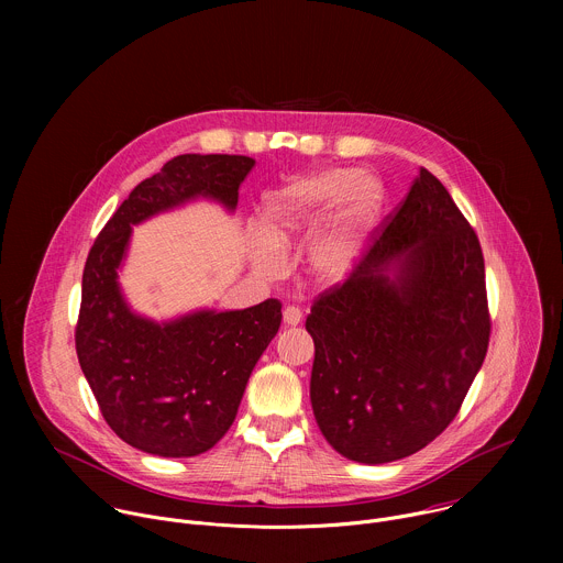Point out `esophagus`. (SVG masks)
<instances>
[{
    "label": "esophagus",
    "mask_w": 563,
    "mask_h": 563,
    "mask_svg": "<svg viewBox=\"0 0 563 563\" xmlns=\"http://www.w3.org/2000/svg\"><path fill=\"white\" fill-rule=\"evenodd\" d=\"M283 320H285V325L296 328V325L302 323V311L298 307H294V305H287L285 311H283Z\"/></svg>",
    "instance_id": "1"
}]
</instances>
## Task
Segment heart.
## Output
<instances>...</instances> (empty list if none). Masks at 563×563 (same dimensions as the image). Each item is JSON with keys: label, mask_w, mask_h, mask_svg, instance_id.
<instances>
[{"label": "heart", "mask_w": 563, "mask_h": 563, "mask_svg": "<svg viewBox=\"0 0 563 563\" xmlns=\"http://www.w3.org/2000/svg\"><path fill=\"white\" fill-rule=\"evenodd\" d=\"M380 185L374 178H354L350 169L300 176L267 196L261 209V231L269 245H287L336 201L328 227L313 238L305 261L316 283L330 285L350 272L361 238L380 209ZM254 258L263 272L278 269L267 245H261Z\"/></svg>", "instance_id": "b5f03b06"}]
</instances>
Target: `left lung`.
I'll use <instances>...</instances> for the list:
<instances>
[{
    "mask_svg": "<svg viewBox=\"0 0 563 563\" xmlns=\"http://www.w3.org/2000/svg\"><path fill=\"white\" fill-rule=\"evenodd\" d=\"M305 328L313 417L345 459H404L452 423L484 365L490 311L478 238L428 169Z\"/></svg>",
    "mask_w": 563,
    "mask_h": 563,
    "instance_id": "left-lung-1",
    "label": "left lung"
}]
</instances>
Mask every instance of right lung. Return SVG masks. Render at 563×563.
Instances as JSON below:
<instances>
[{
    "mask_svg": "<svg viewBox=\"0 0 563 563\" xmlns=\"http://www.w3.org/2000/svg\"><path fill=\"white\" fill-rule=\"evenodd\" d=\"M254 165L247 155H176L129 194L89 252L75 328L79 367L109 428L142 452L196 456L224 437L252 369L280 328L283 305L267 298L167 323L131 311L118 283L131 227L196 198L233 211Z\"/></svg>",
    "mask_w": 563,
    "mask_h": 563,
    "instance_id": "add662e5",
    "label": "right lung"
}]
</instances>
